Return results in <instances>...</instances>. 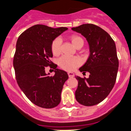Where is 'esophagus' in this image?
<instances>
[{
    "mask_svg": "<svg viewBox=\"0 0 131 131\" xmlns=\"http://www.w3.org/2000/svg\"><path fill=\"white\" fill-rule=\"evenodd\" d=\"M68 76H69V77H73L74 76H75V75H74V73H73V72H68Z\"/></svg>",
    "mask_w": 131,
    "mask_h": 131,
    "instance_id": "1",
    "label": "esophagus"
}]
</instances>
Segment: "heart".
<instances>
[{"label":"heart","instance_id":"b5f03b06","mask_svg":"<svg viewBox=\"0 0 131 131\" xmlns=\"http://www.w3.org/2000/svg\"><path fill=\"white\" fill-rule=\"evenodd\" d=\"M70 40L75 47H82L84 45V39L78 35H72ZM62 41L60 38H57L52 41L51 43V51L54 55H58L61 52ZM80 64V60L77 57L62 56L58 60V65L66 71H73Z\"/></svg>","mask_w":131,"mask_h":131}]
</instances>
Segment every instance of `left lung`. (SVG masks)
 Here are the masks:
<instances>
[{
  "label": "left lung",
  "instance_id": "8db88e82",
  "mask_svg": "<svg viewBox=\"0 0 131 131\" xmlns=\"http://www.w3.org/2000/svg\"><path fill=\"white\" fill-rule=\"evenodd\" d=\"M86 39L90 48V56L79 68L80 72H89L88 79L79 76L75 98L84 106H93L108 95L115 84L119 62L116 44L108 34L93 24H83L72 28Z\"/></svg>",
  "mask_w": 131,
  "mask_h": 131
}]
</instances>
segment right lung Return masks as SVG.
Listing matches in <instances>:
<instances>
[{"label":"right lung","instance_id":"add662e5","mask_svg":"<svg viewBox=\"0 0 131 131\" xmlns=\"http://www.w3.org/2000/svg\"><path fill=\"white\" fill-rule=\"evenodd\" d=\"M68 29L36 25L23 32L17 41L14 57L17 82L28 99L39 107L52 108L60 103L61 92L68 75L56 69L54 63L51 65V43ZM48 65L55 69L54 76L45 73Z\"/></svg>","mask_w":131,"mask_h":131}]
</instances>
